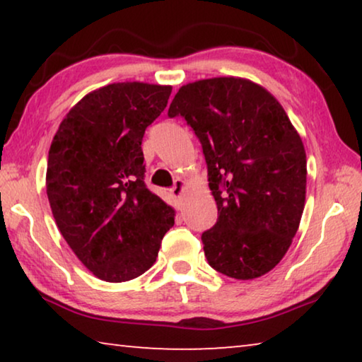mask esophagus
<instances>
[{
  "label": "esophagus",
  "mask_w": 362,
  "mask_h": 362,
  "mask_svg": "<svg viewBox=\"0 0 362 362\" xmlns=\"http://www.w3.org/2000/svg\"><path fill=\"white\" fill-rule=\"evenodd\" d=\"M183 189H185V180L177 179L175 183H174V187L170 188V192H173V194L175 196L177 199H180L182 194H183Z\"/></svg>",
  "instance_id": "esophagus-1"
}]
</instances>
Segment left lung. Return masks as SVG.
Listing matches in <instances>:
<instances>
[{"label": "left lung", "instance_id": "left-lung-1", "mask_svg": "<svg viewBox=\"0 0 362 362\" xmlns=\"http://www.w3.org/2000/svg\"><path fill=\"white\" fill-rule=\"evenodd\" d=\"M199 139L218 218L203 233L218 273L254 279L286 255L305 207L306 155L284 108L249 79L222 76L182 86L170 103Z\"/></svg>", "mask_w": 362, "mask_h": 362}]
</instances>
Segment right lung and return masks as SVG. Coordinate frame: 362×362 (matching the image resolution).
Masks as SVG:
<instances>
[{
    "label": "right lung",
    "mask_w": 362,
    "mask_h": 362,
    "mask_svg": "<svg viewBox=\"0 0 362 362\" xmlns=\"http://www.w3.org/2000/svg\"><path fill=\"white\" fill-rule=\"evenodd\" d=\"M173 88L113 83L84 95L60 122L47 156L46 192L60 233L94 276L145 273L175 211L146 188L142 139Z\"/></svg>",
    "instance_id": "obj_1"
}]
</instances>
